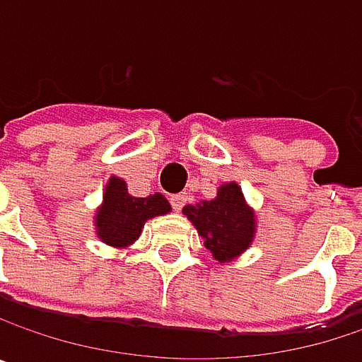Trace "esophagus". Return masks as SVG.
I'll use <instances>...</instances> for the list:
<instances>
[{
  "mask_svg": "<svg viewBox=\"0 0 362 362\" xmlns=\"http://www.w3.org/2000/svg\"><path fill=\"white\" fill-rule=\"evenodd\" d=\"M186 201H188V194H186V192H180V194H172V199H170V203H172V207H174L176 211H180L182 207L186 205Z\"/></svg>",
  "mask_w": 362,
  "mask_h": 362,
  "instance_id": "34e87169",
  "label": "esophagus"
}]
</instances>
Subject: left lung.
Listing matches in <instances>:
<instances>
[{"instance_id": "left-lung-1", "label": "left lung", "mask_w": 362, "mask_h": 362, "mask_svg": "<svg viewBox=\"0 0 362 362\" xmlns=\"http://www.w3.org/2000/svg\"><path fill=\"white\" fill-rule=\"evenodd\" d=\"M182 214L192 222L203 237V245L220 264L233 262L253 243L255 214L237 182L222 184L216 199L186 205Z\"/></svg>"}]
</instances>
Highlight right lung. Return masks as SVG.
I'll list each match as a JSON object with an SVG mask.
<instances>
[{
    "label": "right lung",
    "mask_w": 362,
    "mask_h": 362,
    "mask_svg": "<svg viewBox=\"0 0 362 362\" xmlns=\"http://www.w3.org/2000/svg\"><path fill=\"white\" fill-rule=\"evenodd\" d=\"M170 211L172 207L163 194L155 192L148 197H132L125 182L110 176L105 188L103 205L98 207L94 218L96 235L103 239V243L123 250L140 237L146 220Z\"/></svg>",
    "instance_id": "right-lung-1"
}]
</instances>
